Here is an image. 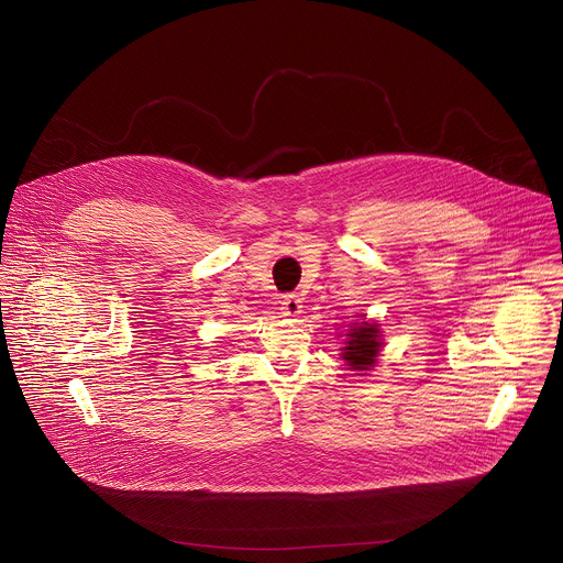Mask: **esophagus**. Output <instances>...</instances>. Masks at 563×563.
I'll use <instances>...</instances> for the list:
<instances>
[{"mask_svg": "<svg viewBox=\"0 0 563 563\" xmlns=\"http://www.w3.org/2000/svg\"><path fill=\"white\" fill-rule=\"evenodd\" d=\"M302 300L298 298V296H294V294H285L283 298H280V311H283V316H298L300 311H302V305H300Z\"/></svg>", "mask_w": 563, "mask_h": 563, "instance_id": "obj_1", "label": "esophagus"}]
</instances>
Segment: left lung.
<instances>
[{"mask_svg":"<svg viewBox=\"0 0 563 563\" xmlns=\"http://www.w3.org/2000/svg\"><path fill=\"white\" fill-rule=\"evenodd\" d=\"M356 318V323L347 325L350 330L341 347V358L352 372H369L380 356L383 332L376 320H367L365 313H358Z\"/></svg>","mask_w":563,"mask_h":563,"instance_id":"1","label":"left lung"}]
</instances>
